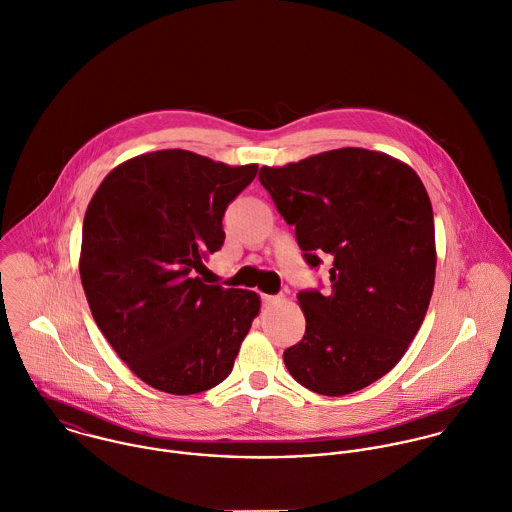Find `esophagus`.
<instances>
[{
	"label": "esophagus",
	"mask_w": 512,
	"mask_h": 512,
	"mask_svg": "<svg viewBox=\"0 0 512 512\" xmlns=\"http://www.w3.org/2000/svg\"><path fill=\"white\" fill-rule=\"evenodd\" d=\"M261 301H263V305H275V303L283 301V295H263Z\"/></svg>",
	"instance_id": "esophagus-1"
}]
</instances>
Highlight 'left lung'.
I'll list each match as a JSON object with an SVG mask.
<instances>
[{
  "instance_id": "1",
  "label": "left lung",
  "mask_w": 512,
  "mask_h": 512,
  "mask_svg": "<svg viewBox=\"0 0 512 512\" xmlns=\"http://www.w3.org/2000/svg\"><path fill=\"white\" fill-rule=\"evenodd\" d=\"M261 186L295 225L310 269L328 255L330 293L297 295L307 330L283 354L322 396L358 392L388 374L415 338L435 281V227L417 174L388 154L340 148L283 168Z\"/></svg>"
}]
</instances>
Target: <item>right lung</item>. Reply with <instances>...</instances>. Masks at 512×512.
I'll use <instances>...</instances> for the list:
<instances>
[{"label":"right lung","instance_id":"obj_1","mask_svg":"<svg viewBox=\"0 0 512 512\" xmlns=\"http://www.w3.org/2000/svg\"><path fill=\"white\" fill-rule=\"evenodd\" d=\"M257 176L188 150H158L114 168L87 207L81 281L97 326L148 386L174 396L223 382L261 301L205 285L223 213Z\"/></svg>","mask_w":512,"mask_h":512}]
</instances>
